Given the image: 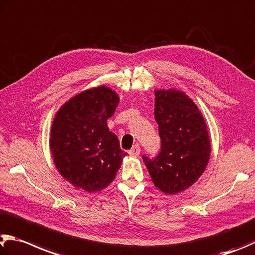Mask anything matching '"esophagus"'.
I'll list each match as a JSON object with an SVG mask.
<instances>
[{
  "mask_svg": "<svg viewBox=\"0 0 255 255\" xmlns=\"http://www.w3.org/2000/svg\"><path fill=\"white\" fill-rule=\"evenodd\" d=\"M128 154L130 155V156H132V157H138V156H139V154H140V147H139V145L132 146L131 149L128 151Z\"/></svg>",
  "mask_w": 255,
  "mask_h": 255,
  "instance_id": "obj_1",
  "label": "esophagus"
}]
</instances>
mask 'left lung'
I'll use <instances>...</instances> for the list:
<instances>
[{
	"label": "left lung",
	"mask_w": 255,
	"mask_h": 255,
	"mask_svg": "<svg viewBox=\"0 0 255 255\" xmlns=\"http://www.w3.org/2000/svg\"><path fill=\"white\" fill-rule=\"evenodd\" d=\"M160 150L142 160L152 183L165 194L185 191L201 177L210 159L206 124L192 99L175 89L155 91Z\"/></svg>",
	"instance_id": "1"
}]
</instances>
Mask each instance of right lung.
Wrapping results in <instances>:
<instances>
[{
  "mask_svg": "<svg viewBox=\"0 0 255 255\" xmlns=\"http://www.w3.org/2000/svg\"><path fill=\"white\" fill-rule=\"evenodd\" d=\"M119 103L109 88L86 90L63 105L53 120L50 148L58 170L69 183L96 192L113 182L127 152L109 131L108 118Z\"/></svg>",
  "mask_w": 255,
  "mask_h": 255,
  "instance_id": "right-lung-1",
  "label": "right lung"
}]
</instances>
